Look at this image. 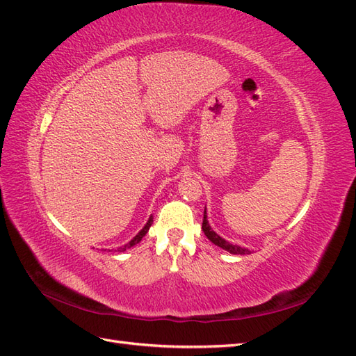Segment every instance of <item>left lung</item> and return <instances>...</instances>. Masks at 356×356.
Returning <instances> with one entry per match:
<instances>
[{
	"label": "left lung",
	"instance_id": "8db88e82",
	"mask_svg": "<svg viewBox=\"0 0 356 356\" xmlns=\"http://www.w3.org/2000/svg\"><path fill=\"white\" fill-rule=\"evenodd\" d=\"M202 229H203L204 235L208 236V239H209L211 243H213L216 245L221 247V249L227 250L229 253H232V254H249V253H250V250L245 249V247H241V245H236V244H232V243L226 241L225 238H221V236L216 232V230H213V229L211 227L209 221H208V216H206V208H204V213H203V225H202Z\"/></svg>",
	"mask_w": 356,
	"mask_h": 356
}]
</instances>
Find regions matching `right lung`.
<instances>
[{
  "mask_svg": "<svg viewBox=\"0 0 356 356\" xmlns=\"http://www.w3.org/2000/svg\"><path fill=\"white\" fill-rule=\"evenodd\" d=\"M153 225V217H150L148 218V221H147V225L139 230L138 232V235L134 238V239H130V241L127 243V244H124V245H121V247H117V249H115V252H126L127 249H130V247H134V245H136L140 239H143L144 236H145V234L148 232V229H150V226Z\"/></svg>",
  "mask_w": 356,
  "mask_h": 356,
  "instance_id": "add662e5",
  "label": "right lung"
}]
</instances>
